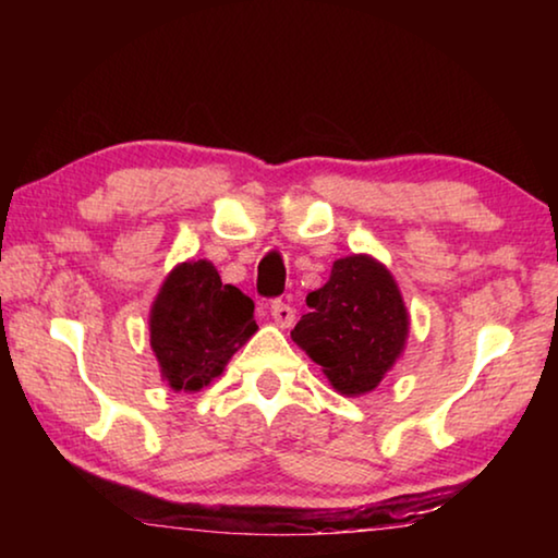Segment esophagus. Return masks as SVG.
<instances>
[{"label":"esophagus","instance_id":"esophagus-1","mask_svg":"<svg viewBox=\"0 0 558 558\" xmlns=\"http://www.w3.org/2000/svg\"><path fill=\"white\" fill-rule=\"evenodd\" d=\"M271 319H274V325H279V327H292L294 310L284 302H274L271 304Z\"/></svg>","mask_w":558,"mask_h":558}]
</instances>
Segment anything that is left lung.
Here are the masks:
<instances>
[{"instance_id": "8db88e82", "label": "left lung", "mask_w": 558, "mask_h": 558, "mask_svg": "<svg viewBox=\"0 0 558 558\" xmlns=\"http://www.w3.org/2000/svg\"><path fill=\"white\" fill-rule=\"evenodd\" d=\"M307 315L292 340L342 396L376 391L409 340V312L393 274L368 254L332 264L330 279L307 294Z\"/></svg>"}]
</instances>
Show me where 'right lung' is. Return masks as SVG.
I'll return each instance as SVG.
<instances>
[{
  "label": "right lung",
  "instance_id": "add662e5",
  "mask_svg": "<svg viewBox=\"0 0 558 558\" xmlns=\"http://www.w3.org/2000/svg\"><path fill=\"white\" fill-rule=\"evenodd\" d=\"M256 330L251 296L223 284L208 258L174 266L149 310V345L172 391L210 386Z\"/></svg>",
  "mask_w": 558,
  "mask_h": 558
}]
</instances>
